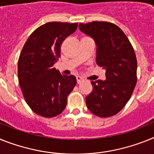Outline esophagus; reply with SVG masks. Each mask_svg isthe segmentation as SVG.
<instances>
[{
	"label": "esophagus",
	"mask_w": 154,
	"mask_h": 154,
	"mask_svg": "<svg viewBox=\"0 0 154 154\" xmlns=\"http://www.w3.org/2000/svg\"><path fill=\"white\" fill-rule=\"evenodd\" d=\"M76 79H77V84H80L81 82L84 81V78H82V77H80V76H77Z\"/></svg>",
	"instance_id": "1"
}]
</instances>
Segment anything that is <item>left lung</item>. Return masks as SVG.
I'll return each mask as SVG.
<instances>
[{
  "label": "left lung",
  "instance_id": "1",
  "mask_svg": "<svg viewBox=\"0 0 154 154\" xmlns=\"http://www.w3.org/2000/svg\"><path fill=\"white\" fill-rule=\"evenodd\" d=\"M79 28L95 40L96 63L106 69V77L104 81H91L92 91L86 97V105L98 117H112L127 104L136 85L135 51L122 29L113 23L93 21L80 23Z\"/></svg>",
  "mask_w": 154,
  "mask_h": 154
}]
</instances>
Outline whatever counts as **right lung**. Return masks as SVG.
I'll list each match as a JSON object with an SVG mask.
<instances>
[{
	"label": "right lung",
	"instance_id": "1",
	"mask_svg": "<svg viewBox=\"0 0 154 154\" xmlns=\"http://www.w3.org/2000/svg\"><path fill=\"white\" fill-rule=\"evenodd\" d=\"M78 23L50 22L31 33L18 62L19 83L30 109L44 117L64 110L67 96L76 85L73 75L66 76L53 67L60 57L61 45Z\"/></svg>",
	"mask_w": 154,
	"mask_h": 154
}]
</instances>
